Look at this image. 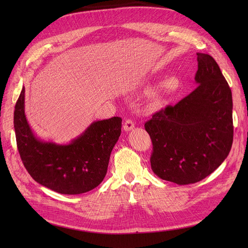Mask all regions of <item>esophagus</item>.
I'll return each instance as SVG.
<instances>
[{
	"mask_svg": "<svg viewBox=\"0 0 248 248\" xmlns=\"http://www.w3.org/2000/svg\"><path fill=\"white\" fill-rule=\"evenodd\" d=\"M135 128V123L132 121L127 119L125 122H124V129L125 132H129L132 131V129Z\"/></svg>",
	"mask_w": 248,
	"mask_h": 248,
	"instance_id": "obj_1",
	"label": "esophagus"
}]
</instances>
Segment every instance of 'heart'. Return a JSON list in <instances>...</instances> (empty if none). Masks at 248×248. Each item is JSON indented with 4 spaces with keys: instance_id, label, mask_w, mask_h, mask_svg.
<instances>
[{
    "instance_id": "b5f03b06",
    "label": "heart",
    "mask_w": 248,
    "mask_h": 248,
    "mask_svg": "<svg viewBox=\"0 0 248 248\" xmlns=\"http://www.w3.org/2000/svg\"><path fill=\"white\" fill-rule=\"evenodd\" d=\"M166 87H167V88H169V87H170V85H169V83H168V84L166 85Z\"/></svg>"
}]
</instances>
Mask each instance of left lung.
Returning <instances> with one entry per match:
<instances>
[{"instance_id":"left-lung-1","label":"left lung","mask_w":248,"mask_h":248,"mask_svg":"<svg viewBox=\"0 0 248 248\" xmlns=\"http://www.w3.org/2000/svg\"><path fill=\"white\" fill-rule=\"evenodd\" d=\"M197 87L145 124L153 142V172L179 185L194 184L213 173L233 141L231 89L213 57L197 53Z\"/></svg>"}]
</instances>
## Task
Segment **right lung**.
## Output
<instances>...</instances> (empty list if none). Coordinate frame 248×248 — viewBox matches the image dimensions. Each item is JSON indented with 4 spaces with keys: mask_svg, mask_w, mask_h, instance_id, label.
Returning <instances> with one entry per match:
<instances>
[{
    "mask_svg": "<svg viewBox=\"0 0 248 248\" xmlns=\"http://www.w3.org/2000/svg\"><path fill=\"white\" fill-rule=\"evenodd\" d=\"M25 88L16 102L14 127L21 160L31 177L60 194L77 195L96 188L104 179L111 151L122 132V119L91 124L68 145L35 137L25 115Z\"/></svg>",
    "mask_w": 248,
    "mask_h": 248,
    "instance_id": "1",
    "label": "right lung"
}]
</instances>
